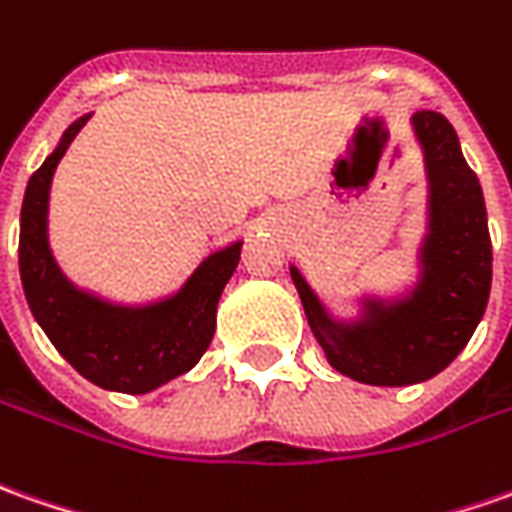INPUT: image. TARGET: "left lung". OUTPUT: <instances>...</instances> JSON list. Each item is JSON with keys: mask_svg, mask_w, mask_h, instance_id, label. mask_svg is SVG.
<instances>
[{"mask_svg": "<svg viewBox=\"0 0 512 512\" xmlns=\"http://www.w3.org/2000/svg\"><path fill=\"white\" fill-rule=\"evenodd\" d=\"M409 125L426 173L415 274L392 291L358 288L353 311L336 314L300 266H288L330 367L370 387H409L443 373L482 322L493 277L482 184L454 125L437 111H417Z\"/></svg>", "mask_w": 512, "mask_h": 512, "instance_id": "left-lung-1", "label": "left lung"}]
</instances>
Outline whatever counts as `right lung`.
Listing matches in <instances>:
<instances>
[{
    "instance_id": "add662e5",
    "label": "right lung",
    "mask_w": 512,
    "mask_h": 512,
    "mask_svg": "<svg viewBox=\"0 0 512 512\" xmlns=\"http://www.w3.org/2000/svg\"><path fill=\"white\" fill-rule=\"evenodd\" d=\"M92 114L66 125L22 201L19 271L27 305L55 350L95 387L145 395L190 373L210 347L221 291L241 260L243 238L215 249L182 285L139 302L111 300L78 285L50 246L55 168Z\"/></svg>"
}]
</instances>
